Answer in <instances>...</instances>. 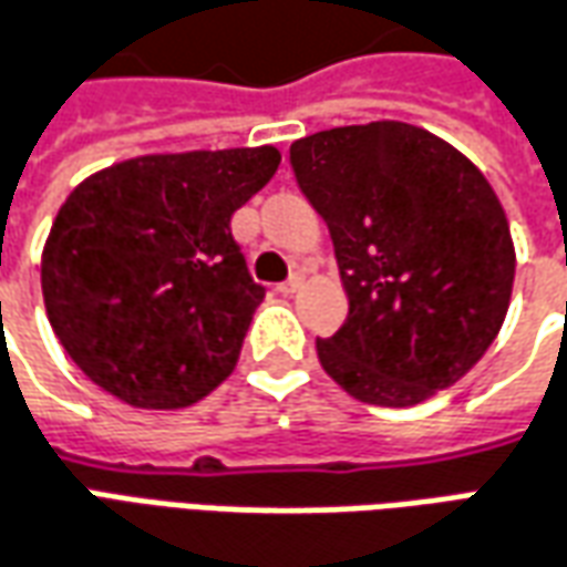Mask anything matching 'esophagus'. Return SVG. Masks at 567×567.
I'll return each instance as SVG.
<instances>
[{"label": "esophagus", "mask_w": 567, "mask_h": 567, "mask_svg": "<svg viewBox=\"0 0 567 567\" xmlns=\"http://www.w3.org/2000/svg\"><path fill=\"white\" fill-rule=\"evenodd\" d=\"M300 288H303V276H300V272H295V276H291V279H285V282L279 285V291H282L285 297L297 295V291H300Z\"/></svg>", "instance_id": "obj_1"}]
</instances>
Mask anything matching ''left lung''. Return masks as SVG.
<instances>
[{
    "mask_svg": "<svg viewBox=\"0 0 567 567\" xmlns=\"http://www.w3.org/2000/svg\"><path fill=\"white\" fill-rule=\"evenodd\" d=\"M350 297L316 340L328 378L368 405L430 399L485 355L509 310L516 248L485 174L408 122L328 128L291 144Z\"/></svg>",
    "mask_w": 567,
    "mask_h": 567,
    "instance_id": "obj_1",
    "label": "left lung"
}]
</instances>
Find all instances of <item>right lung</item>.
I'll return each mask as SVG.
<instances>
[{
  "label": "right lung",
  "instance_id": "1",
  "mask_svg": "<svg viewBox=\"0 0 567 567\" xmlns=\"http://www.w3.org/2000/svg\"><path fill=\"white\" fill-rule=\"evenodd\" d=\"M279 162L270 144L150 153L66 196L42 248V297L85 378L125 405L172 411L233 374L264 288L229 217Z\"/></svg>",
  "mask_w": 567,
  "mask_h": 567
}]
</instances>
